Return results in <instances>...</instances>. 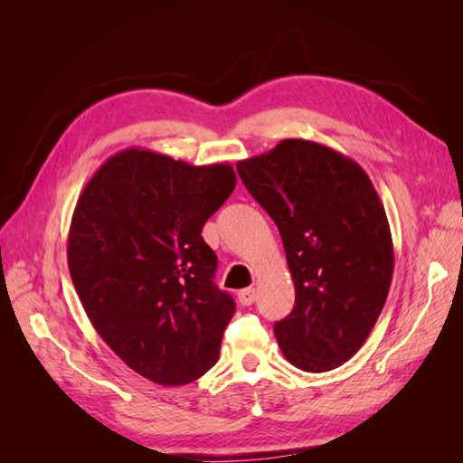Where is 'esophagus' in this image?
Here are the masks:
<instances>
[{
	"instance_id": "34e87169",
	"label": "esophagus",
	"mask_w": 463,
	"mask_h": 463,
	"mask_svg": "<svg viewBox=\"0 0 463 463\" xmlns=\"http://www.w3.org/2000/svg\"><path fill=\"white\" fill-rule=\"evenodd\" d=\"M237 298H240L241 305L247 307V305H250V303L257 299V291H255V288H245V289H241L240 293H237Z\"/></svg>"
}]
</instances>
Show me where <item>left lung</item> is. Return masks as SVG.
<instances>
[{
	"label": "left lung",
	"instance_id": "left-lung-1",
	"mask_svg": "<svg viewBox=\"0 0 463 463\" xmlns=\"http://www.w3.org/2000/svg\"><path fill=\"white\" fill-rule=\"evenodd\" d=\"M237 174L278 226L296 286V307L274 325L279 349L307 373L340 367L369 338L394 272L388 218L369 175L305 138L237 162Z\"/></svg>",
	"mask_w": 463,
	"mask_h": 463
}]
</instances>
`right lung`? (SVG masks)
Wrapping results in <instances>:
<instances>
[{"instance_id":"1","label":"right lung","mask_w":463,"mask_h":463,"mask_svg":"<svg viewBox=\"0 0 463 463\" xmlns=\"http://www.w3.org/2000/svg\"><path fill=\"white\" fill-rule=\"evenodd\" d=\"M228 162L191 165L145 148L108 158L77 201L67 264L100 338L162 386L197 381L235 313L213 282L203 226L235 187Z\"/></svg>"}]
</instances>
